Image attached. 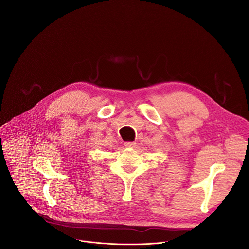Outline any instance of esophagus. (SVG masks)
Listing matches in <instances>:
<instances>
[{
  "mask_svg": "<svg viewBox=\"0 0 249 249\" xmlns=\"http://www.w3.org/2000/svg\"><path fill=\"white\" fill-rule=\"evenodd\" d=\"M124 146L126 147V148H134L135 146H136V143L135 142H125L124 143Z\"/></svg>",
  "mask_w": 249,
  "mask_h": 249,
  "instance_id": "34e87169",
  "label": "esophagus"
}]
</instances>
